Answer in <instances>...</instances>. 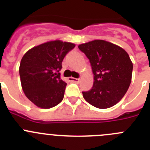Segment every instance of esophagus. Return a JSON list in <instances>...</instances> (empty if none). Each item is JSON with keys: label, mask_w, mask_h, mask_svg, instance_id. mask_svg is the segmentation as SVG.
<instances>
[{"label": "esophagus", "mask_w": 150, "mask_h": 150, "mask_svg": "<svg viewBox=\"0 0 150 150\" xmlns=\"http://www.w3.org/2000/svg\"><path fill=\"white\" fill-rule=\"evenodd\" d=\"M68 80L71 82H76V83H79V79H76V78H74V77H69Z\"/></svg>", "instance_id": "1"}]
</instances>
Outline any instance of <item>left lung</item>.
Returning <instances> with one entry per match:
<instances>
[{
    "mask_svg": "<svg viewBox=\"0 0 150 150\" xmlns=\"http://www.w3.org/2000/svg\"><path fill=\"white\" fill-rule=\"evenodd\" d=\"M89 59L94 74L93 86L83 91L88 103L99 109L114 106L123 98L132 82L133 64L126 51L102 40L78 46Z\"/></svg>",
    "mask_w": 150,
    "mask_h": 150,
    "instance_id": "8db88e82",
    "label": "left lung"
}]
</instances>
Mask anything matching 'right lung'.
<instances>
[{"label":"right lung","instance_id":"obj_1","mask_svg":"<svg viewBox=\"0 0 150 150\" xmlns=\"http://www.w3.org/2000/svg\"><path fill=\"white\" fill-rule=\"evenodd\" d=\"M75 44L62 40L46 42L29 50L19 66L24 93L37 107L49 109L63 100L67 83L60 76L64 58Z\"/></svg>","mask_w":150,"mask_h":150}]
</instances>
